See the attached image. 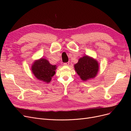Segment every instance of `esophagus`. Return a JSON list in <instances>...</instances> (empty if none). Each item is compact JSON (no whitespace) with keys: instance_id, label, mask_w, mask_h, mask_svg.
<instances>
[{"instance_id":"esophagus-1","label":"esophagus","mask_w":131,"mask_h":131,"mask_svg":"<svg viewBox=\"0 0 131 131\" xmlns=\"http://www.w3.org/2000/svg\"><path fill=\"white\" fill-rule=\"evenodd\" d=\"M69 63H68V62H67V63H64V65H66V66H68V65H69Z\"/></svg>"}]
</instances>
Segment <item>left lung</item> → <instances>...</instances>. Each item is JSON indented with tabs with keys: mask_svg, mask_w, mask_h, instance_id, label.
<instances>
[{
	"mask_svg": "<svg viewBox=\"0 0 131 131\" xmlns=\"http://www.w3.org/2000/svg\"><path fill=\"white\" fill-rule=\"evenodd\" d=\"M74 68L81 79L86 81L96 76L98 72L99 66L97 60L85 56L79 60L78 63L74 65Z\"/></svg>",
	"mask_w": 131,
	"mask_h": 131,
	"instance_id": "8db88e82",
	"label": "left lung"
}]
</instances>
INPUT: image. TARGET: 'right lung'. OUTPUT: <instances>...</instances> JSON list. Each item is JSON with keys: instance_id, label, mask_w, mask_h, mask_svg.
<instances>
[{"instance_id": "add662e5", "label": "right lung", "mask_w": 131, "mask_h": 131, "mask_svg": "<svg viewBox=\"0 0 131 131\" xmlns=\"http://www.w3.org/2000/svg\"><path fill=\"white\" fill-rule=\"evenodd\" d=\"M56 65H51L47 60L41 58L34 63L32 67L33 73L38 79L49 83L55 74Z\"/></svg>"}]
</instances>
